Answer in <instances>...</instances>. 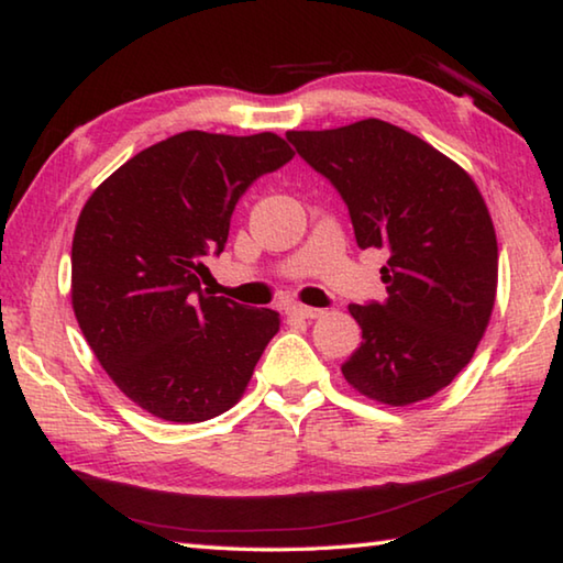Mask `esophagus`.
<instances>
[{
	"mask_svg": "<svg viewBox=\"0 0 563 563\" xmlns=\"http://www.w3.org/2000/svg\"><path fill=\"white\" fill-rule=\"evenodd\" d=\"M290 316L295 318H302V320H316L322 316L320 308H310V305H302V302H295L290 308Z\"/></svg>",
	"mask_w": 563,
	"mask_h": 563,
	"instance_id": "1",
	"label": "esophagus"
}]
</instances>
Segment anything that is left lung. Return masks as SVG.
Returning a JSON list of instances; mask_svg holds the SVG:
<instances>
[{"label":"left lung","mask_w":563,"mask_h":563,"mask_svg":"<svg viewBox=\"0 0 563 563\" xmlns=\"http://www.w3.org/2000/svg\"><path fill=\"white\" fill-rule=\"evenodd\" d=\"M285 136L340 190L357 245L387 253V300L350 305L362 342L342 375L389 407L437 395L470 365L497 300V233L479 188L427 141L379 119Z\"/></svg>","instance_id":"1"}]
</instances>
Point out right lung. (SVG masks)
Listing matches in <instances>:
<instances>
[{
    "mask_svg": "<svg viewBox=\"0 0 563 563\" xmlns=\"http://www.w3.org/2000/svg\"><path fill=\"white\" fill-rule=\"evenodd\" d=\"M278 133L184 131L129 158L84 203L71 308L123 395L166 422H203L243 397L280 316L203 295L238 198L292 158Z\"/></svg>",
    "mask_w": 563,
    "mask_h": 563,
    "instance_id": "add662e5",
    "label": "right lung"
}]
</instances>
